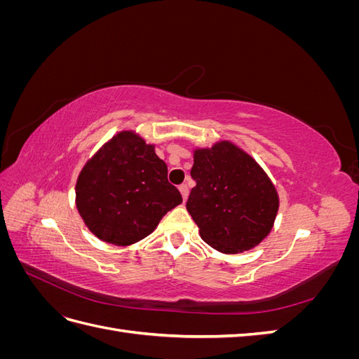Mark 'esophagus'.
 Listing matches in <instances>:
<instances>
[{
    "label": "esophagus",
    "instance_id": "obj_1",
    "mask_svg": "<svg viewBox=\"0 0 359 359\" xmlns=\"http://www.w3.org/2000/svg\"><path fill=\"white\" fill-rule=\"evenodd\" d=\"M178 189H180V191H181V194H182V199H184V201H187V196H189V187L186 186V184H182V186H180Z\"/></svg>",
    "mask_w": 359,
    "mask_h": 359
}]
</instances>
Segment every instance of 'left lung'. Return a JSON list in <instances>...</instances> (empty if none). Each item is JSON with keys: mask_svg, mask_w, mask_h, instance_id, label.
<instances>
[{"mask_svg": "<svg viewBox=\"0 0 359 359\" xmlns=\"http://www.w3.org/2000/svg\"><path fill=\"white\" fill-rule=\"evenodd\" d=\"M193 158L196 187L186 206L202 240L226 255L256 247L273 229L278 211L274 184L229 140L194 149Z\"/></svg>", "mask_w": 359, "mask_h": 359, "instance_id": "1", "label": "left lung"}]
</instances>
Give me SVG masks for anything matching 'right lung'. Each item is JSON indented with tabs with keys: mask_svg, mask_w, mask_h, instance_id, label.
<instances>
[{
	"mask_svg": "<svg viewBox=\"0 0 359 359\" xmlns=\"http://www.w3.org/2000/svg\"><path fill=\"white\" fill-rule=\"evenodd\" d=\"M182 202L166 163L135 132H119L86 161L76 182V208L99 240L130 245L153 232Z\"/></svg>",
	"mask_w": 359,
	"mask_h": 359,
	"instance_id": "obj_1",
	"label": "right lung"
}]
</instances>
